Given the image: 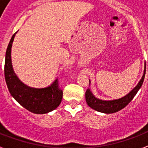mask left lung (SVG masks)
<instances>
[{"label":"left lung","mask_w":148,"mask_h":148,"mask_svg":"<svg viewBox=\"0 0 148 148\" xmlns=\"http://www.w3.org/2000/svg\"><path fill=\"white\" fill-rule=\"evenodd\" d=\"M145 73H146V64L145 65L144 74L137 86L131 90V92L128 93L127 95L121 98L110 100V101H104V100L98 99L93 95L91 90L88 88L85 93L86 102L90 108L97 110V111H99V112L104 113V114H113V113L117 112L125 108L134 97L136 94L138 93L139 89L142 86L144 80H145ZM89 82L90 84V80H89Z\"/></svg>","instance_id":"obj_1"}]
</instances>
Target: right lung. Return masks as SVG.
Listing matches in <instances>:
<instances>
[{
    "label": "right lung",
    "mask_w": 148,
    "mask_h": 148,
    "mask_svg": "<svg viewBox=\"0 0 148 148\" xmlns=\"http://www.w3.org/2000/svg\"><path fill=\"white\" fill-rule=\"evenodd\" d=\"M15 33L7 48L4 76L9 92L18 103L29 111L43 114L55 110L61 102L63 91L59 88L58 79L44 88H34L24 84L14 71L11 62V47Z\"/></svg>",
    "instance_id": "obj_1"
}]
</instances>
